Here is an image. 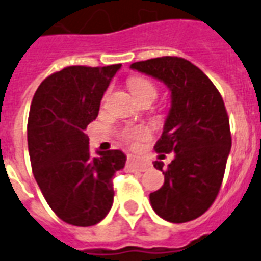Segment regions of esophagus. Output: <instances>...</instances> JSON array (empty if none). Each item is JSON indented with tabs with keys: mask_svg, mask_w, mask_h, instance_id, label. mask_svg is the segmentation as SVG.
Listing matches in <instances>:
<instances>
[{
	"mask_svg": "<svg viewBox=\"0 0 261 261\" xmlns=\"http://www.w3.org/2000/svg\"><path fill=\"white\" fill-rule=\"evenodd\" d=\"M126 168L132 171H145L149 169V164L142 160H136L133 157H129L126 161Z\"/></svg>",
	"mask_w": 261,
	"mask_h": 261,
	"instance_id": "34e87169",
	"label": "esophagus"
}]
</instances>
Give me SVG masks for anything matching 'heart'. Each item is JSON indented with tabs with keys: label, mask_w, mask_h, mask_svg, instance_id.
I'll use <instances>...</instances> for the list:
<instances>
[{
	"label": "heart",
	"mask_w": 261,
	"mask_h": 261,
	"mask_svg": "<svg viewBox=\"0 0 261 261\" xmlns=\"http://www.w3.org/2000/svg\"><path fill=\"white\" fill-rule=\"evenodd\" d=\"M129 90L133 93V96L136 99L141 101L144 99H155L157 96V87L146 77L142 76H135L130 77L128 82ZM150 136V132L144 126H137V128H126L121 132L122 140H125L126 142H136L146 140Z\"/></svg>",
	"instance_id": "b5f03b06"
}]
</instances>
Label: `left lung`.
<instances>
[{
  "label": "left lung",
  "instance_id": "obj_1",
  "mask_svg": "<svg viewBox=\"0 0 261 261\" xmlns=\"http://www.w3.org/2000/svg\"><path fill=\"white\" fill-rule=\"evenodd\" d=\"M130 68L161 80L171 92L170 111L154 149L175 154L166 169L162 161L153 164L165 182L150 193V204L171 223L197 219L217 198L230 154V120L223 99L203 71L184 58H154Z\"/></svg>",
  "mask_w": 261,
  "mask_h": 261
}]
</instances>
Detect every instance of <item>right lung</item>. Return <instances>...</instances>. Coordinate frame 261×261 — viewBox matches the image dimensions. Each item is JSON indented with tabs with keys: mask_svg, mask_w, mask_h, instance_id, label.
I'll return each mask as SVG.
<instances>
[{
	"mask_svg": "<svg viewBox=\"0 0 261 261\" xmlns=\"http://www.w3.org/2000/svg\"><path fill=\"white\" fill-rule=\"evenodd\" d=\"M120 67H66L46 77L31 101L28 145L33 174L51 210L72 226H93L107 217L115 195L112 178L125 165L121 150L92 157L84 133Z\"/></svg>",
	"mask_w": 261,
	"mask_h": 261,
	"instance_id": "obj_1",
	"label": "right lung"
}]
</instances>
